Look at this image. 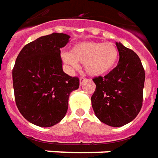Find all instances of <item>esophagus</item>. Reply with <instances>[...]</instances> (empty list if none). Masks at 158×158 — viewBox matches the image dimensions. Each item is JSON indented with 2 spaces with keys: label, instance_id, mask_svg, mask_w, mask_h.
<instances>
[{
  "label": "esophagus",
  "instance_id": "esophagus-1",
  "mask_svg": "<svg viewBox=\"0 0 158 158\" xmlns=\"http://www.w3.org/2000/svg\"><path fill=\"white\" fill-rule=\"evenodd\" d=\"M85 80H86L85 77H80V84H82V83L85 81Z\"/></svg>",
  "mask_w": 158,
  "mask_h": 158
}]
</instances>
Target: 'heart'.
<instances>
[{
    "mask_svg": "<svg viewBox=\"0 0 158 158\" xmlns=\"http://www.w3.org/2000/svg\"><path fill=\"white\" fill-rule=\"evenodd\" d=\"M119 53L111 42L84 41L75 44L70 52L62 54V59L70 70L79 69L78 63H84L86 72L94 77L105 76L118 63Z\"/></svg>",
    "mask_w": 158,
    "mask_h": 158,
    "instance_id": "1",
    "label": "heart"
}]
</instances>
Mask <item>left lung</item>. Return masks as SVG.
Segmentation results:
<instances>
[{"label":"left lung","instance_id":"obj_1","mask_svg":"<svg viewBox=\"0 0 158 158\" xmlns=\"http://www.w3.org/2000/svg\"><path fill=\"white\" fill-rule=\"evenodd\" d=\"M117 66L105 77H94L96 89L91 97L94 112L102 122L123 127L137 117L143 105L144 69L132 50L116 43Z\"/></svg>","mask_w":158,"mask_h":158}]
</instances>
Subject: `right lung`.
Segmentation results:
<instances>
[{
	"instance_id": "obj_1",
	"label": "right lung",
	"mask_w": 158,
	"mask_h": 158,
	"mask_svg": "<svg viewBox=\"0 0 158 158\" xmlns=\"http://www.w3.org/2000/svg\"><path fill=\"white\" fill-rule=\"evenodd\" d=\"M70 37L53 32L20 51L13 69L16 106L24 118L41 127L60 122L68 110L69 94L79 88V78L63 70L60 49Z\"/></svg>"
}]
</instances>
